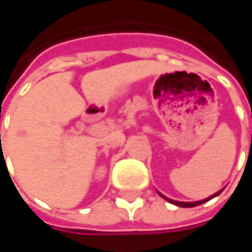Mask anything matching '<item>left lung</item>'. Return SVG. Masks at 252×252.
<instances>
[{
	"instance_id": "left-lung-1",
	"label": "left lung",
	"mask_w": 252,
	"mask_h": 252,
	"mask_svg": "<svg viewBox=\"0 0 252 252\" xmlns=\"http://www.w3.org/2000/svg\"><path fill=\"white\" fill-rule=\"evenodd\" d=\"M223 192V189H220L219 192H216L215 195H212V196H209V198L206 199H203V200H198V202H178V200H172V199H168V198H165L164 195H161L162 198L165 199V200H168L169 203H174V205H177V206H181V208H193V206H198V205H202V203H205V202H208V200H210L212 198H215V196H218V195H220Z\"/></svg>"
}]
</instances>
